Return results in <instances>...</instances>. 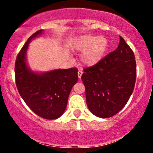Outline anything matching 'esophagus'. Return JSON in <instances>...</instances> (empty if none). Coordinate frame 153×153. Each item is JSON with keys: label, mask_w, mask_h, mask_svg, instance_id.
I'll use <instances>...</instances> for the list:
<instances>
[{"label": "esophagus", "mask_w": 153, "mask_h": 153, "mask_svg": "<svg viewBox=\"0 0 153 153\" xmlns=\"http://www.w3.org/2000/svg\"><path fill=\"white\" fill-rule=\"evenodd\" d=\"M82 75V71H78V78H80V79L81 78Z\"/></svg>", "instance_id": "34e87169"}]
</instances>
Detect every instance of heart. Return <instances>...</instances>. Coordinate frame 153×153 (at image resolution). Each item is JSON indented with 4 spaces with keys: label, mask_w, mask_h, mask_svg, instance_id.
Returning <instances> with one entry per match:
<instances>
[{
    "label": "heart",
    "mask_w": 153,
    "mask_h": 153,
    "mask_svg": "<svg viewBox=\"0 0 153 153\" xmlns=\"http://www.w3.org/2000/svg\"><path fill=\"white\" fill-rule=\"evenodd\" d=\"M106 39L103 36L84 35L77 40L76 47L78 50L84 52L82 61L88 65H93L99 62L104 56L107 50Z\"/></svg>",
    "instance_id": "1"
}]
</instances>
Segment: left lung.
Segmentation results:
<instances>
[{
	"mask_svg": "<svg viewBox=\"0 0 153 153\" xmlns=\"http://www.w3.org/2000/svg\"><path fill=\"white\" fill-rule=\"evenodd\" d=\"M119 46L94 65L83 70L89 110L101 118L111 117L124 108L135 85L136 61L133 51L119 36Z\"/></svg>",
	"mask_w": 153,
	"mask_h": 153,
	"instance_id": "1",
	"label": "left lung"
}]
</instances>
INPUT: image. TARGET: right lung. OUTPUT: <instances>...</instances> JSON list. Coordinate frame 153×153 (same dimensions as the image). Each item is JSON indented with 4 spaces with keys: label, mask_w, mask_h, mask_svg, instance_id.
Instances as JSON below:
<instances>
[{
    "label": "right lung",
    "mask_w": 153,
    "mask_h": 153,
    "mask_svg": "<svg viewBox=\"0 0 153 153\" xmlns=\"http://www.w3.org/2000/svg\"><path fill=\"white\" fill-rule=\"evenodd\" d=\"M42 33L39 30L28 39L19 52L15 62L17 89L30 109L45 119H56L62 115L72 88L78 82V69L54 70L45 73H34L28 68L26 54L32 39Z\"/></svg>",
    "instance_id": "obj_1"
}]
</instances>
